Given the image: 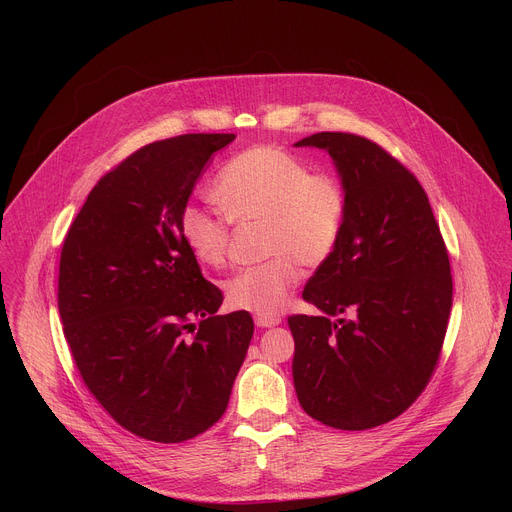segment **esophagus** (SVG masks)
I'll use <instances>...</instances> for the list:
<instances>
[{
    "mask_svg": "<svg viewBox=\"0 0 512 512\" xmlns=\"http://www.w3.org/2000/svg\"><path fill=\"white\" fill-rule=\"evenodd\" d=\"M281 322V316H275V314H269V316H255V324L259 328H273Z\"/></svg>",
    "mask_w": 512,
    "mask_h": 512,
    "instance_id": "obj_1",
    "label": "esophagus"
}]
</instances>
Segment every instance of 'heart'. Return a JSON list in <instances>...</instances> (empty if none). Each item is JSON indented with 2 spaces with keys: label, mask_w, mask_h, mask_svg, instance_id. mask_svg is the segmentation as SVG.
Listing matches in <instances>:
<instances>
[{
  "label": "heart",
  "mask_w": 512,
  "mask_h": 512,
  "mask_svg": "<svg viewBox=\"0 0 512 512\" xmlns=\"http://www.w3.org/2000/svg\"><path fill=\"white\" fill-rule=\"evenodd\" d=\"M214 196L226 210L188 204L180 229L190 253L206 267H221L231 225L263 223L261 253L269 257L225 281L227 302L259 316L277 314L294 294L302 271L334 255L348 214V190L332 172L275 145H251L216 174Z\"/></svg>",
  "instance_id": "1"
}]
</instances>
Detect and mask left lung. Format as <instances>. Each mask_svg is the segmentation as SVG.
Masks as SVG:
<instances>
[{
    "instance_id": "left-lung-1",
    "label": "left lung",
    "mask_w": 512,
    "mask_h": 512,
    "mask_svg": "<svg viewBox=\"0 0 512 512\" xmlns=\"http://www.w3.org/2000/svg\"><path fill=\"white\" fill-rule=\"evenodd\" d=\"M296 145L328 150L348 190L340 243L304 289L322 314L287 318L296 393L328 427L371 429L407 411L440 362L454 291L448 249L419 180L383 145L342 131Z\"/></svg>"
}]
</instances>
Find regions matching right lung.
<instances>
[{
  "instance_id": "1",
  "label": "right lung",
  "mask_w": 512,
  "mask_h": 512,
  "mask_svg": "<svg viewBox=\"0 0 512 512\" xmlns=\"http://www.w3.org/2000/svg\"><path fill=\"white\" fill-rule=\"evenodd\" d=\"M233 139L143 145L95 184L62 245L58 312L72 358L103 409L143 440L180 444L221 419L253 336L249 312L216 316L223 291L180 229L204 164Z\"/></svg>"
}]
</instances>
